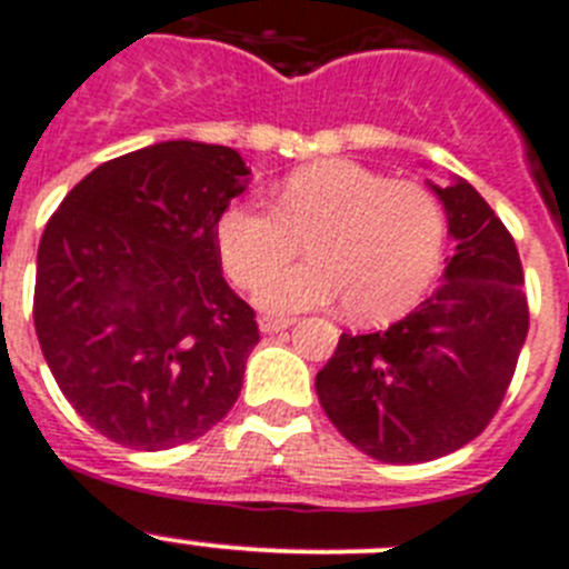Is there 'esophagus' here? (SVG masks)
<instances>
[{"mask_svg":"<svg viewBox=\"0 0 569 569\" xmlns=\"http://www.w3.org/2000/svg\"><path fill=\"white\" fill-rule=\"evenodd\" d=\"M290 325H293V319H273V316H262V319H259V330H262L264 336H273V332L288 330Z\"/></svg>","mask_w":569,"mask_h":569,"instance_id":"34e87169","label":"esophagus"}]
</instances>
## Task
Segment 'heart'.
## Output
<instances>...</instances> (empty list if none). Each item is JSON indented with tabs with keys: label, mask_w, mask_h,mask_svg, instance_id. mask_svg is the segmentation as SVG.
<instances>
[{
	"label": "heart",
	"mask_w": 569,
	"mask_h": 569,
	"mask_svg": "<svg viewBox=\"0 0 569 569\" xmlns=\"http://www.w3.org/2000/svg\"><path fill=\"white\" fill-rule=\"evenodd\" d=\"M305 238L311 262L274 274ZM446 244V213L417 182L352 160H321L276 186L273 211L233 202L217 220V250L228 279L259 284L264 312H290L347 301L356 321H389L429 290Z\"/></svg>",
	"instance_id": "b5f03b06"
}]
</instances>
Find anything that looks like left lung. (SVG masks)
I'll return each mask as SVG.
<instances>
[{"instance_id": "obj_1", "label": "left lung", "mask_w": 569, "mask_h": 569, "mask_svg": "<svg viewBox=\"0 0 569 569\" xmlns=\"http://www.w3.org/2000/svg\"><path fill=\"white\" fill-rule=\"evenodd\" d=\"M429 186L455 239L442 284L387 330L343 332L316 375L332 426L395 466L446 457L486 431L530 325L522 262L502 220L462 177Z\"/></svg>"}]
</instances>
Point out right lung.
Listing matches in <instances>:
<instances>
[{
  "mask_svg": "<svg viewBox=\"0 0 569 569\" xmlns=\"http://www.w3.org/2000/svg\"><path fill=\"white\" fill-rule=\"evenodd\" d=\"M248 174L228 146L166 140L98 166L47 222L36 336L72 409L112 442L174 448L237 403L259 327L222 279L217 220Z\"/></svg>",
  "mask_w": 569,
  "mask_h": 569,
  "instance_id": "right-lung-1",
  "label": "right lung"
}]
</instances>
